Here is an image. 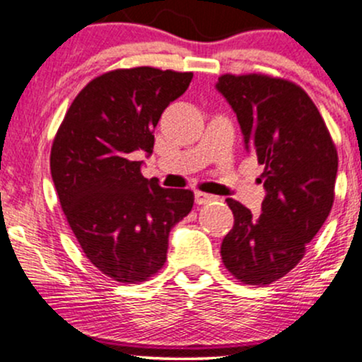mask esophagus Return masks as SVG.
Listing matches in <instances>:
<instances>
[{"instance_id": "obj_1", "label": "esophagus", "mask_w": 362, "mask_h": 362, "mask_svg": "<svg viewBox=\"0 0 362 362\" xmlns=\"http://www.w3.org/2000/svg\"><path fill=\"white\" fill-rule=\"evenodd\" d=\"M194 197H195V202H197V204H207V202L216 201V195L201 192V190H195Z\"/></svg>"}]
</instances>
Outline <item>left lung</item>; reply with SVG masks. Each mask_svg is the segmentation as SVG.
Masks as SVG:
<instances>
[{"label": "left lung", "mask_w": 362, "mask_h": 362, "mask_svg": "<svg viewBox=\"0 0 362 362\" xmlns=\"http://www.w3.org/2000/svg\"><path fill=\"white\" fill-rule=\"evenodd\" d=\"M216 88L236 114L245 149L265 167L259 218L226 199L235 224L221 243V259L243 284H271L300 264L330 214L337 149L301 86L267 74H223Z\"/></svg>", "instance_id": "left-lung-1"}]
</instances>
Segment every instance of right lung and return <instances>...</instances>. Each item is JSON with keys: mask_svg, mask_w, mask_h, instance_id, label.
<instances>
[{"mask_svg": "<svg viewBox=\"0 0 362 362\" xmlns=\"http://www.w3.org/2000/svg\"><path fill=\"white\" fill-rule=\"evenodd\" d=\"M192 73L141 66L91 80L66 112L51 149L57 197L81 250L124 284L165 265L168 235L190 213L194 192L143 177L158 120L189 88Z\"/></svg>", "mask_w": 362, "mask_h": 362, "instance_id": "obj_1", "label": "right lung"}]
</instances>
